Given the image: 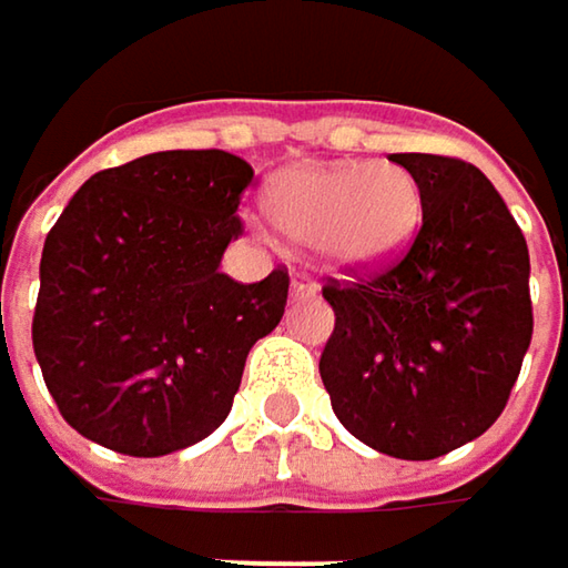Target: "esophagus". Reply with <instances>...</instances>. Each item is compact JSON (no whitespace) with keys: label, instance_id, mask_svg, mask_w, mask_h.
<instances>
[{"label":"esophagus","instance_id":"1","mask_svg":"<svg viewBox=\"0 0 568 568\" xmlns=\"http://www.w3.org/2000/svg\"><path fill=\"white\" fill-rule=\"evenodd\" d=\"M292 295H295V298H312V295H318V285H315L312 276L295 273V276H292Z\"/></svg>","mask_w":568,"mask_h":568}]
</instances>
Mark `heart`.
<instances>
[{"instance_id": "b5f03b06", "label": "heart", "mask_w": 568, "mask_h": 568, "mask_svg": "<svg viewBox=\"0 0 568 568\" xmlns=\"http://www.w3.org/2000/svg\"><path fill=\"white\" fill-rule=\"evenodd\" d=\"M266 213L292 243L312 246L332 270H372L414 240L424 196L400 164L292 168L266 190Z\"/></svg>"}]
</instances>
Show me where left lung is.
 <instances>
[{
  "instance_id": "1",
  "label": "left lung",
  "mask_w": 568,
  "mask_h": 568,
  "mask_svg": "<svg viewBox=\"0 0 568 568\" xmlns=\"http://www.w3.org/2000/svg\"><path fill=\"white\" fill-rule=\"evenodd\" d=\"M424 216L392 270L322 288L335 332L318 372L362 444L434 460L507 407L532 338L529 250L497 186L467 161L392 154Z\"/></svg>"
}]
</instances>
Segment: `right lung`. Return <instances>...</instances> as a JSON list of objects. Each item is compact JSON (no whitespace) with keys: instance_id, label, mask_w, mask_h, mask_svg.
<instances>
[{"instance_id":"right-lung-1","label":"right lung","mask_w":568,"mask_h":568,"mask_svg":"<svg viewBox=\"0 0 568 568\" xmlns=\"http://www.w3.org/2000/svg\"><path fill=\"white\" fill-rule=\"evenodd\" d=\"M250 183L236 154L158 151L68 200L42 250L32 348L81 437L164 457L226 420L288 295L285 270L250 285L220 273Z\"/></svg>"}]
</instances>
